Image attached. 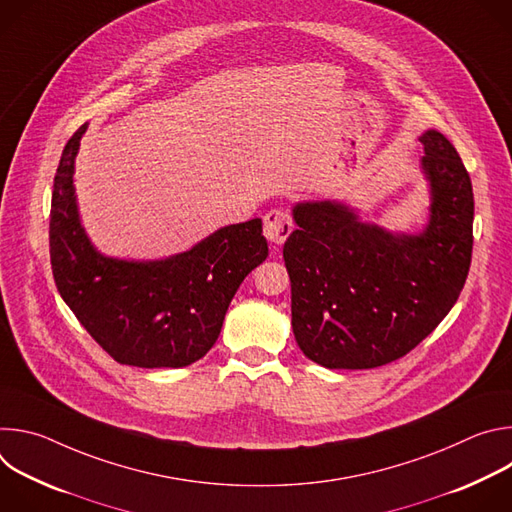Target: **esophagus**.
Instances as JSON below:
<instances>
[{"label": "esophagus", "mask_w": 512, "mask_h": 512, "mask_svg": "<svg viewBox=\"0 0 512 512\" xmlns=\"http://www.w3.org/2000/svg\"><path fill=\"white\" fill-rule=\"evenodd\" d=\"M291 229H294V225H291V218L285 210H279V208L269 210L263 218V233L275 249L287 241Z\"/></svg>", "instance_id": "esophagus-1"}]
</instances>
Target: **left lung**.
<instances>
[{"instance_id":"1","label":"left lung","mask_w":512,"mask_h":512,"mask_svg":"<svg viewBox=\"0 0 512 512\" xmlns=\"http://www.w3.org/2000/svg\"><path fill=\"white\" fill-rule=\"evenodd\" d=\"M419 168L429 184L421 233L362 223L338 200L298 202L283 245L291 326L326 369H375L413 350L458 302L472 259L474 194L446 135L427 129Z\"/></svg>"}]
</instances>
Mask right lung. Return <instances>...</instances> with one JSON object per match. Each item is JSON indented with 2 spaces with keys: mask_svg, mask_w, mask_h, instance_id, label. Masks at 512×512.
<instances>
[{
  "mask_svg": "<svg viewBox=\"0 0 512 512\" xmlns=\"http://www.w3.org/2000/svg\"><path fill=\"white\" fill-rule=\"evenodd\" d=\"M87 123L68 139L54 176L50 263L62 300L117 362L180 369L221 334L243 279L267 259L261 218L214 231L154 261L107 257L87 237L75 194V158Z\"/></svg>",
  "mask_w": 512,
  "mask_h": 512,
  "instance_id": "right-lung-1",
  "label": "right lung"
}]
</instances>
